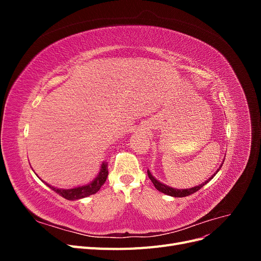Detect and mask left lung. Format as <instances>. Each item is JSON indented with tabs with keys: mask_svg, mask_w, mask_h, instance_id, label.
<instances>
[{
	"mask_svg": "<svg viewBox=\"0 0 261 261\" xmlns=\"http://www.w3.org/2000/svg\"><path fill=\"white\" fill-rule=\"evenodd\" d=\"M222 164H223V163H222ZM221 167H222V165H221ZM221 167L218 169V171L215 173V174H213L208 180L204 181L203 184H201V185H199V186L193 187V188H187V189H175V188L169 187V186H167V185H164V184L160 183L159 180H156V179L151 175V173H150L149 171H147V173H148V176H149L150 180L152 181V184L154 185V187H155L159 192H161V193H163V194H167V195H169V196H173V197H186V196L192 195V194H194V193H196V192H198L201 187H203L204 185H206V184L208 183V181H209L210 179H212L213 176H215V175L217 174V173L219 172V170L221 169Z\"/></svg>",
	"mask_w": 261,
	"mask_h": 261,
	"instance_id": "8db88e82",
	"label": "left lung"
}]
</instances>
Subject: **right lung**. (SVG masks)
Segmentation results:
<instances>
[{
    "label": "right lung",
    "instance_id": "1",
    "mask_svg": "<svg viewBox=\"0 0 261 261\" xmlns=\"http://www.w3.org/2000/svg\"><path fill=\"white\" fill-rule=\"evenodd\" d=\"M108 174H109L108 163L105 162L101 165V171L99 173V175L88 185L75 187L72 189H59V188H55L50 185H48V186L52 189V191H54L55 193L62 196L63 198H65L67 200H76V199H81V198H84V197L96 194L101 188V186L106 183Z\"/></svg>",
    "mask_w": 261,
    "mask_h": 261
}]
</instances>
